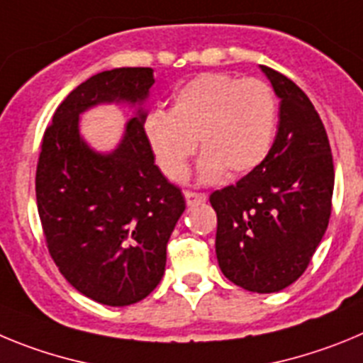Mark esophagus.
Returning <instances> with one entry per match:
<instances>
[{
    "instance_id": "34e87169",
    "label": "esophagus",
    "mask_w": 363,
    "mask_h": 363,
    "mask_svg": "<svg viewBox=\"0 0 363 363\" xmlns=\"http://www.w3.org/2000/svg\"><path fill=\"white\" fill-rule=\"evenodd\" d=\"M184 199L188 206H195V204H201V202H206V195L195 194V191H184Z\"/></svg>"
}]
</instances>
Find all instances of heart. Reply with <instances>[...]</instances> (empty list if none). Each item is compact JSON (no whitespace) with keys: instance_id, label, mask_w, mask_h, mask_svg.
Wrapping results in <instances>:
<instances>
[{"instance_id":"1","label":"heart","mask_w":363,"mask_h":363,"mask_svg":"<svg viewBox=\"0 0 363 363\" xmlns=\"http://www.w3.org/2000/svg\"><path fill=\"white\" fill-rule=\"evenodd\" d=\"M275 92L260 79H240L208 72L182 84L168 112H150L143 135L162 174L172 181L186 175L197 150L199 177L215 181L222 172L247 174L266 159L277 128Z\"/></svg>"}]
</instances>
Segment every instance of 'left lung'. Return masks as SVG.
I'll use <instances>...</instances> for the list:
<instances>
[{
	"instance_id": "1",
	"label": "left lung",
	"mask_w": 363,
	"mask_h": 363,
	"mask_svg": "<svg viewBox=\"0 0 363 363\" xmlns=\"http://www.w3.org/2000/svg\"><path fill=\"white\" fill-rule=\"evenodd\" d=\"M280 99L279 130L266 159L237 184L217 189L218 267L253 293H277L302 275L331 217V146L309 97L260 65Z\"/></svg>"
}]
</instances>
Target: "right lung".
Wrapping results in <instances>:
<instances>
[{
	"mask_svg": "<svg viewBox=\"0 0 363 363\" xmlns=\"http://www.w3.org/2000/svg\"><path fill=\"white\" fill-rule=\"evenodd\" d=\"M152 68L96 74L57 106L43 135L35 199L61 275L88 298L123 308L146 298L164 275L166 244L186 208L181 189L155 166L143 135ZM138 110L112 152L80 137L79 116L99 104Z\"/></svg>",
	"mask_w": 363,
	"mask_h": 363,
	"instance_id": "right-lung-1",
	"label": "right lung"
}]
</instances>
